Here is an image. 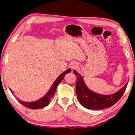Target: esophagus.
I'll return each instance as SVG.
<instances>
[{
    "label": "esophagus",
    "mask_w": 135,
    "mask_h": 135,
    "mask_svg": "<svg viewBox=\"0 0 135 135\" xmlns=\"http://www.w3.org/2000/svg\"><path fill=\"white\" fill-rule=\"evenodd\" d=\"M70 67H71V69L72 70L75 69L77 68V65H76V64L75 63H72L71 64V65H70Z\"/></svg>",
    "instance_id": "1"
}]
</instances>
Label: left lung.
<instances>
[{"instance_id":"left-lung-1","label":"left lung","mask_w":135,"mask_h":135,"mask_svg":"<svg viewBox=\"0 0 135 135\" xmlns=\"http://www.w3.org/2000/svg\"><path fill=\"white\" fill-rule=\"evenodd\" d=\"M77 76L76 93L78 99L85 108L91 110H101L112 107L119 101L124 93L127 82L119 91L112 95H101L88 89L81 75L76 70L74 71Z\"/></svg>"}]
</instances>
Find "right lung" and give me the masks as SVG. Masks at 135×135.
Wrapping results in <instances>:
<instances>
[{
  "instance_id": "obj_1",
  "label": "right lung",
  "mask_w": 135,
  "mask_h": 135,
  "mask_svg": "<svg viewBox=\"0 0 135 135\" xmlns=\"http://www.w3.org/2000/svg\"><path fill=\"white\" fill-rule=\"evenodd\" d=\"M71 70L70 69H68L66 70L65 72L62 73L61 75H59V76L57 78L53 84L52 85L50 90L47 92L46 94V95L43 96V97L40 98L39 100H38L34 102H25V101H22L20 100H18L19 103H20L21 104L25 106L26 107H28L31 109H38V108H41L42 107H46V106L48 105L49 103L50 102L51 98L53 97L55 93L57 86L58 85L60 84V82L62 81L64 76L66 74L70 73ZM11 91L12 92V89H10Z\"/></svg>"
}]
</instances>
